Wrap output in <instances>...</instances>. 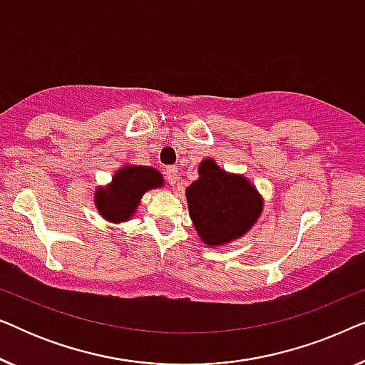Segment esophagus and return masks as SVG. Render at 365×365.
Segmentation results:
<instances>
[{"mask_svg": "<svg viewBox=\"0 0 365 365\" xmlns=\"http://www.w3.org/2000/svg\"><path fill=\"white\" fill-rule=\"evenodd\" d=\"M166 179H168V182L171 184V186H174V184L178 182L179 171H178L176 166H169V168H166Z\"/></svg>", "mask_w": 365, "mask_h": 365, "instance_id": "1", "label": "esophagus"}]
</instances>
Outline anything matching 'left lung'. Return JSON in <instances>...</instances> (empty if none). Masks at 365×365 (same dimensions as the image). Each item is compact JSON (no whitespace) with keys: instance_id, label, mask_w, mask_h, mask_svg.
I'll list each match as a JSON object with an SVG mask.
<instances>
[{"instance_id":"1","label":"left lung","mask_w":365,"mask_h":365,"mask_svg":"<svg viewBox=\"0 0 365 365\" xmlns=\"http://www.w3.org/2000/svg\"><path fill=\"white\" fill-rule=\"evenodd\" d=\"M189 214L209 246L246 234L262 211V201L247 179L227 174L212 159L199 166V179L186 189Z\"/></svg>"}]
</instances>
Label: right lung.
<instances>
[{
  "mask_svg": "<svg viewBox=\"0 0 365 365\" xmlns=\"http://www.w3.org/2000/svg\"><path fill=\"white\" fill-rule=\"evenodd\" d=\"M161 184L163 178L156 169L144 166L121 168L114 176L111 186L99 189L96 192V206L109 221H128L136 211L143 194Z\"/></svg>",
  "mask_w": 365,
  "mask_h": 365,
  "instance_id": "add662e5",
  "label": "right lung"
}]
</instances>
